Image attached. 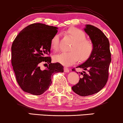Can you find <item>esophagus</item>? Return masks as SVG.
<instances>
[{"instance_id": "obj_1", "label": "esophagus", "mask_w": 123, "mask_h": 123, "mask_svg": "<svg viewBox=\"0 0 123 123\" xmlns=\"http://www.w3.org/2000/svg\"><path fill=\"white\" fill-rule=\"evenodd\" d=\"M64 73H69L70 72V70H69V68H68L67 67H64Z\"/></svg>"}]
</instances>
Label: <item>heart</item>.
<instances>
[{"mask_svg": "<svg viewBox=\"0 0 123 123\" xmlns=\"http://www.w3.org/2000/svg\"><path fill=\"white\" fill-rule=\"evenodd\" d=\"M67 33L74 40L70 52H63L54 56L55 62L64 66H70L79 59L81 61L87 60L94 49V45L90 40L86 39L85 32L76 27H70ZM59 44V35L55 34L50 40V46L53 50H57Z\"/></svg>", "mask_w": 123, "mask_h": 123, "instance_id": "heart-1", "label": "heart"}]
</instances>
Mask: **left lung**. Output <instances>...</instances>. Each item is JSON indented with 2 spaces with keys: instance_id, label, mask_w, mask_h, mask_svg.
Masks as SVG:
<instances>
[{
  "instance_id": "1",
  "label": "left lung",
  "mask_w": 123,
  "mask_h": 123,
  "mask_svg": "<svg viewBox=\"0 0 123 123\" xmlns=\"http://www.w3.org/2000/svg\"><path fill=\"white\" fill-rule=\"evenodd\" d=\"M84 31L93 43L94 49L86 62L76 67L87 71V73H80L82 77L77 84L72 87V90L80 96L94 94L104 87L108 80L111 62L109 42L104 33L90 25L85 26Z\"/></svg>"
}]
</instances>
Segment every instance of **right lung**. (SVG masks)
Listing matches in <instances>:
<instances>
[{"label": "right lung", "mask_w": 123, "mask_h": 123, "mask_svg": "<svg viewBox=\"0 0 123 123\" xmlns=\"http://www.w3.org/2000/svg\"><path fill=\"white\" fill-rule=\"evenodd\" d=\"M57 29L40 23L33 24L22 30L13 41L11 63L17 81L24 92L42 94L51 85L53 75L64 71L61 64L52 63L51 57L47 56L50 52V40ZM43 62L49 64L45 70L39 67Z\"/></svg>", "instance_id": "add662e5"}]
</instances>
